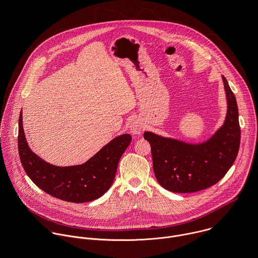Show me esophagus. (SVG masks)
<instances>
[{"instance_id": "esophagus-1", "label": "esophagus", "mask_w": 258, "mask_h": 258, "mask_svg": "<svg viewBox=\"0 0 258 258\" xmlns=\"http://www.w3.org/2000/svg\"><path fill=\"white\" fill-rule=\"evenodd\" d=\"M144 130V123L141 119H134L130 124V131L133 135H139Z\"/></svg>"}]
</instances>
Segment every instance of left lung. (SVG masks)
<instances>
[{"label":"left lung","instance_id":"1","mask_svg":"<svg viewBox=\"0 0 258 258\" xmlns=\"http://www.w3.org/2000/svg\"><path fill=\"white\" fill-rule=\"evenodd\" d=\"M227 99L224 124L208 140L187 143L145 132L151 146L153 169L159 185L173 193H193L222 179L235 162L241 131L238 105L226 78L222 76Z\"/></svg>","mask_w":258,"mask_h":258}]
</instances>
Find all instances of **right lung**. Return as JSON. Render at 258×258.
<instances>
[{
    "mask_svg": "<svg viewBox=\"0 0 258 258\" xmlns=\"http://www.w3.org/2000/svg\"><path fill=\"white\" fill-rule=\"evenodd\" d=\"M18 125V151L26 174L44 192L72 203L96 200L109 190L119 159L132 142L131 135L123 134L106 144L83 164L56 166L30 150L22 125V110Z\"/></svg>",
    "mask_w": 258,
    "mask_h": 258,
    "instance_id": "1",
    "label": "right lung"
}]
</instances>
